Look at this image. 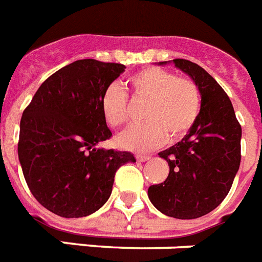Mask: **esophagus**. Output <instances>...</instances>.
<instances>
[{"label": "esophagus", "mask_w": 262, "mask_h": 262, "mask_svg": "<svg viewBox=\"0 0 262 262\" xmlns=\"http://www.w3.org/2000/svg\"><path fill=\"white\" fill-rule=\"evenodd\" d=\"M136 160L138 162H145V161H149L150 160V156H142V155H137L136 156Z\"/></svg>", "instance_id": "1"}]
</instances>
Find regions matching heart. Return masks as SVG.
I'll return each instance as SVG.
<instances>
[{"instance_id":"b5f03b06","label":"heart","mask_w":262,"mask_h":262,"mask_svg":"<svg viewBox=\"0 0 262 262\" xmlns=\"http://www.w3.org/2000/svg\"><path fill=\"white\" fill-rule=\"evenodd\" d=\"M127 85L133 97L146 101L144 124L127 129L118 137L121 148L148 151L157 148L168 137L177 142L194 126L201 109L200 90L185 77L161 68L149 67L132 74ZM101 113L106 124L121 127L127 121V96L117 83L107 86L101 98Z\"/></svg>"}]
</instances>
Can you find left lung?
<instances>
[{"label": "left lung", "instance_id": "obj_1", "mask_svg": "<svg viewBox=\"0 0 262 262\" xmlns=\"http://www.w3.org/2000/svg\"><path fill=\"white\" fill-rule=\"evenodd\" d=\"M173 63L197 85L201 109L188 135L158 153L168 161L169 176L149 186L148 197L166 216L192 220L216 209L229 193L241 161V125L228 94L206 70L182 58Z\"/></svg>", "mask_w": 262, "mask_h": 262}]
</instances>
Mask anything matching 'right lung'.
<instances>
[{
	"label": "right lung",
	"instance_id": "1",
	"mask_svg": "<svg viewBox=\"0 0 262 262\" xmlns=\"http://www.w3.org/2000/svg\"><path fill=\"white\" fill-rule=\"evenodd\" d=\"M125 65L78 60L45 80L23 113L18 158L37 201L57 216H89L111 197L129 151L97 148L112 137L101 98Z\"/></svg>",
	"mask_w": 262,
	"mask_h": 262
}]
</instances>
